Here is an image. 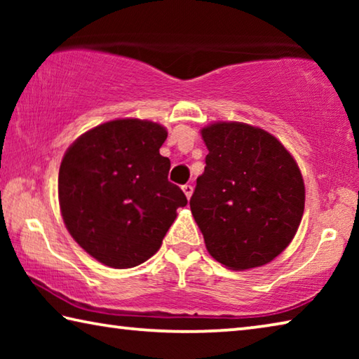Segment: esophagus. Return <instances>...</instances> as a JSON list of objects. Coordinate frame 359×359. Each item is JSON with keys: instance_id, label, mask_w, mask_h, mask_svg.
Listing matches in <instances>:
<instances>
[{"instance_id": "obj_1", "label": "esophagus", "mask_w": 359, "mask_h": 359, "mask_svg": "<svg viewBox=\"0 0 359 359\" xmlns=\"http://www.w3.org/2000/svg\"><path fill=\"white\" fill-rule=\"evenodd\" d=\"M182 190H184V193H185V196L188 198V199H190L191 198V194H193V187L191 185H184V187H182Z\"/></svg>"}]
</instances>
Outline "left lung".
Segmentation results:
<instances>
[{
	"mask_svg": "<svg viewBox=\"0 0 359 359\" xmlns=\"http://www.w3.org/2000/svg\"><path fill=\"white\" fill-rule=\"evenodd\" d=\"M201 135L209 154L190 209L205 248L233 271L267 264L299 228L306 201L299 168L261 128L218 121Z\"/></svg>",
	"mask_w": 359,
	"mask_h": 359,
	"instance_id": "8db88e82",
	"label": "left lung"
}]
</instances>
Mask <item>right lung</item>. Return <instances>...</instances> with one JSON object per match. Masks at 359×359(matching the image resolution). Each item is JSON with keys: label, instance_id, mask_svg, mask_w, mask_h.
<instances>
[{"label": "right lung", "instance_id": "add662e5", "mask_svg": "<svg viewBox=\"0 0 359 359\" xmlns=\"http://www.w3.org/2000/svg\"><path fill=\"white\" fill-rule=\"evenodd\" d=\"M168 131L149 120L121 118L82 135L66 150L58 174L66 228L100 263L126 269L147 261L187 205L168 180L160 155Z\"/></svg>", "mask_w": 359, "mask_h": 359}]
</instances>
